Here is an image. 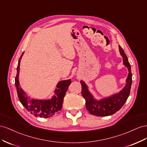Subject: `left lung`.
I'll return each instance as SVG.
<instances>
[{
	"label": "left lung",
	"mask_w": 147,
	"mask_h": 147,
	"mask_svg": "<svg viewBox=\"0 0 147 147\" xmlns=\"http://www.w3.org/2000/svg\"><path fill=\"white\" fill-rule=\"evenodd\" d=\"M119 50L121 55L123 57V64L127 67L129 71L125 81V85L119 92L110 97L97 100L89 90L86 84L83 81H80L82 86V97L86 100V107L91 115L97 116H107L115 114L122 108L129 97L132 81L131 65L126 55L120 45H119Z\"/></svg>",
	"instance_id": "1"
}]
</instances>
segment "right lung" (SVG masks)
Wrapping results in <instances>:
<instances>
[{"instance_id": "right-lung-1", "label": "right lung", "mask_w": 147, "mask_h": 147, "mask_svg": "<svg viewBox=\"0 0 147 147\" xmlns=\"http://www.w3.org/2000/svg\"><path fill=\"white\" fill-rule=\"evenodd\" d=\"M23 53L22 54L18 61L17 73L15 78V86L21 103L29 113L36 117L47 118L55 115L61 110L63 98L68 88L71 83V80L67 79L58 82L56 86V89L54 92L55 95L51 99L39 100L31 98L20 87L19 82L20 61Z\"/></svg>"}]
</instances>
